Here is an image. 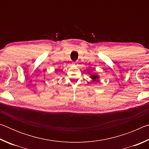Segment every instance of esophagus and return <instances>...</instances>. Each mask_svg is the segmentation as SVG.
I'll return each instance as SVG.
<instances>
[{"label":"esophagus","mask_w":149,"mask_h":149,"mask_svg":"<svg viewBox=\"0 0 149 149\" xmlns=\"http://www.w3.org/2000/svg\"><path fill=\"white\" fill-rule=\"evenodd\" d=\"M72 64L75 65V66H77V62L75 61V62H72Z\"/></svg>","instance_id":"34e87169"}]
</instances>
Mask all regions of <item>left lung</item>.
<instances>
[{
  "instance_id": "8db88e82",
  "label": "left lung",
  "mask_w": 149,
  "mask_h": 149,
  "mask_svg": "<svg viewBox=\"0 0 149 149\" xmlns=\"http://www.w3.org/2000/svg\"><path fill=\"white\" fill-rule=\"evenodd\" d=\"M89 73L91 72L90 71L89 72ZM91 79H93V81H96V80H98V79H99V76H98L96 74H92L91 75Z\"/></svg>"
}]
</instances>
